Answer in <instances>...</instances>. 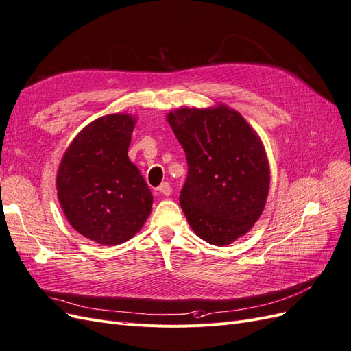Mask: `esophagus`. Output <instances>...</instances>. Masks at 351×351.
I'll return each mask as SVG.
<instances>
[{
	"mask_svg": "<svg viewBox=\"0 0 351 351\" xmlns=\"http://www.w3.org/2000/svg\"><path fill=\"white\" fill-rule=\"evenodd\" d=\"M158 192H159V193H162V195H165V196H169V195H171V192H173L171 184H169L168 182L161 183V186L158 187Z\"/></svg>",
	"mask_w": 351,
	"mask_h": 351,
	"instance_id": "34e87169",
	"label": "esophagus"
}]
</instances>
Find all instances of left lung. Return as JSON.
Wrapping results in <instances>:
<instances>
[{"label": "left lung", "instance_id": "obj_1", "mask_svg": "<svg viewBox=\"0 0 351 351\" xmlns=\"http://www.w3.org/2000/svg\"><path fill=\"white\" fill-rule=\"evenodd\" d=\"M167 120L186 152L180 206L190 227L215 246L246 234L261 217L269 190V165L258 134L224 105L182 108Z\"/></svg>", "mask_w": 351, "mask_h": 351}]
</instances>
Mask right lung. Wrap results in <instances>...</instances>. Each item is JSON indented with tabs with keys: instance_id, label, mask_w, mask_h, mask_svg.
I'll use <instances>...</instances> for the list:
<instances>
[{
	"instance_id": "add662e5",
	"label": "right lung",
	"mask_w": 351,
	"mask_h": 351,
	"mask_svg": "<svg viewBox=\"0 0 351 351\" xmlns=\"http://www.w3.org/2000/svg\"><path fill=\"white\" fill-rule=\"evenodd\" d=\"M134 119L101 117L74 137L60 164L58 200L79 234L104 246L133 237L151 214L154 196L129 149Z\"/></svg>"
}]
</instances>
